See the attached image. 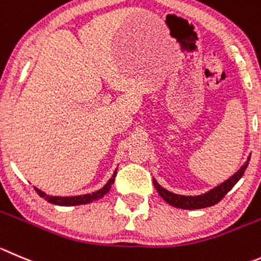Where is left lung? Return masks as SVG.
Masks as SVG:
<instances>
[{
  "label": "left lung",
  "instance_id": "8db88e82",
  "mask_svg": "<svg viewBox=\"0 0 261 261\" xmlns=\"http://www.w3.org/2000/svg\"><path fill=\"white\" fill-rule=\"evenodd\" d=\"M248 162H250V157L247 158L245 165L236 174H233L229 179H226L225 181L219 184L218 187L213 188L211 191L206 192V193L199 194V196H181V194H175L172 192L165 189L164 187H161L155 179H153V184H154V188L157 189L158 194L162 197V199L166 201L169 204H171V206H174V207L182 208V210H198V208L210 207V206H214L218 202H220L224 198V196L237 184L238 180L245 174L246 169L248 166Z\"/></svg>",
  "mask_w": 261,
  "mask_h": 261
}]
</instances>
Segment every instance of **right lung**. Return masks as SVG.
Returning a JSON list of instances; mask_svg holds the SVG:
<instances>
[{"instance_id": "1", "label": "right lung", "mask_w": 261, "mask_h": 261, "mask_svg": "<svg viewBox=\"0 0 261 261\" xmlns=\"http://www.w3.org/2000/svg\"><path fill=\"white\" fill-rule=\"evenodd\" d=\"M117 175V169L114 170L113 175H112L111 179L108 180L106 186L103 188H100L99 191L92 192V193L84 194V196H74V197H59V196H48L45 192H42L41 189L36 188V192L40 194V197H42L43 199H46L47 202L53 204H59V206H79V204H86L91 203L92 201H97V199L103 198L107 193L109 192V189L112 188V184L114 182V177Z\"/></svg>"}]
</instances>
